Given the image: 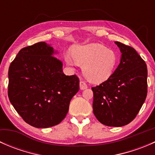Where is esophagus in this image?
Returning a JSON list of instances; mask_svg holds the SVG:
<instances>
[{
  "label": "esophagus",
  "mask_w": 155,
  "mask_h": 155,
  "mask_svg": "<svg viewBox=\"0 0 155 155\" xmlns=\"http://www.w3.org/2000/svg\"><path fill=\"white\" fill-rule=\"evenodd\" d=\"M79 86H80L81 90H84V89H86L87 87V84L85 83V81H82V80H81L80 82H79Z\"/></svg>",
  "instance_id": "obj_1"
}]
</instances>
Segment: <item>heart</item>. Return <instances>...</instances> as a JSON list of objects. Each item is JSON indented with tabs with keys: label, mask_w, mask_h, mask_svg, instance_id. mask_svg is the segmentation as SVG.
Listing matches in <instances>:
<instances>
[{
	"label": "heart",
	"mask_w": 155,
	"mask_h": 155,
	"mask_svg": "<svg viewBox=\"0 0 155 155\" xmlns=\"http://www.w3.org/2000/svg\"><path fill=\"white\" fill-rule=\"evenodd\" d=\"M71 55L73 59L69 54H65L67 64L73 67L76 62L78 64L82 65L85 77L95 83L107 80L113 73L118 62L116 52L99 43L76 46L72 49Z\"/></svg>",
	"instance_id": "b5f03b06"
}]
</instances>
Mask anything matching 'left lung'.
Instances as JSON below:
<instances>
[{
  "label": "left lung",
  "mask_w": 155,
  "mask_h": 155,
  "mask_svg": "<svg viewBox=\"0 0 155 155\" xmlns=\"http://www.w3.org/2000/svg\"><path fill=\"white\" fill-rule=\"evenodd\" d=\"M121 58L107 81L92 87L93 112L109 127H122L136 118L147 96L148 70L145 61L131 46L115 42Z\"/></svg>",
  "instance_id": "obj_1"
}]
</instances>
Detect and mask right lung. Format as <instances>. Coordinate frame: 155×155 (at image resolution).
Wrapping results in <instances>:
<instances>
[{
  "label": "right lung",
  "instance_id": "add662e5",
  "mask_svg": "<svg viewBox=\"0 0 155 155\" xmlns=\"http://www.w3.org/2000/svg\"><path fill=\"white\" fill-rule=\"evenodd\" d=\"M56 51L45 42L21 48L9 68L8 97L25 121L37 128L58 124L79 90L76 75L66 76Z\"/></svg>",
  "mask_w": 155,
  "mask_h": 155
}]
</instances>
